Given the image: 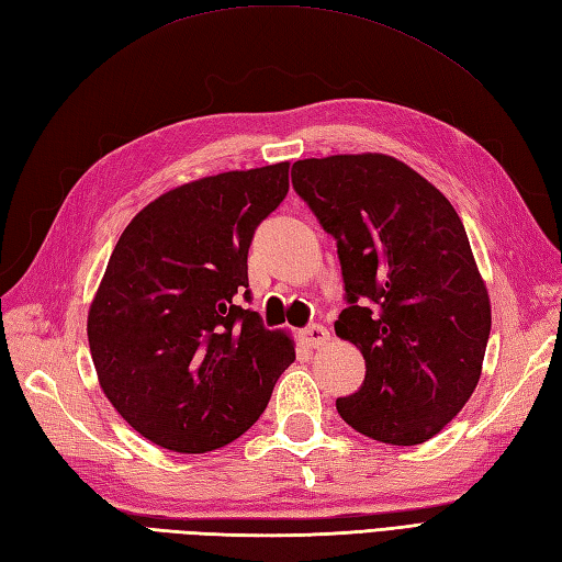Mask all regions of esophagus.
I'll return each mask as SVG.
<instances>
[{
  "mask_svg": "<svg viewBox=\"0 0 562 562\" xmlns=\"http://www.w3.org/2000/svg\"><path fill=\"white\" fill-rule=\"evenodd\" d=\"M299 340H302L304 347L316 349V347H323L325 342L330 340V333H328V328H325V325L313 323V325H308V328L299 330Z\"/></svg>",
  "mask_w": 562,
  "mask_h": 562,
  "instance_id": "obj_1",
  "label": "esophagus"
}]
</instances>
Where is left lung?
Masks as SVG:
<instances>
[{
    "label": "left lung",
    "instance_id": "8db88e82",
    "mask_svg": "<svg viewBox=\"0 0 562 562\" xmlns=\"http://www.w3.org/2000/svg\"><path fill=\"white\" fill-rule=\"evenodd\" d=\"M292 184L337 239L349 306L335 333L367 361L363 385L337 412L373 440L426 442L472 397L491 335L458 211L383 153L299 160Z\"/></svg>",
    "mask_w": 562,
    "mask_h": 562
}]
</instances>
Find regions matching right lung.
Wrapping results in <instances>:
<instances>
[{
	"mask_svg": "<svg viewBox=\"0 0 562 562\" xmlns=\"http://www.w3.org/2000/svg\"><path fill=\"white\" fill-rule=\"evenodd\" d=\"M290 191V162L234 169L162 193L128 222L88 311L102 393L172 452L217 450L249 430L294 361L249 292L256 227Z\"/></svg>",
	"mask_w": 562,
	"mask_h": 562,
	"instance_id": "obj_1",
	"label": "right lung"
}]
</instances>
